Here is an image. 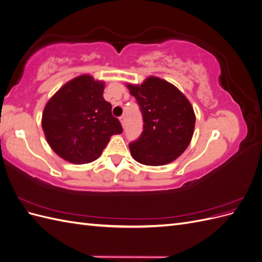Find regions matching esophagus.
<instances>
[{"label":"esophagus","instance_id":"1","mask_svg":"<svg viewBox=\"0 0 262 262\" xmlns=\"http://www.w3.org/2000/svg\"><path fill=\"white\" fill-rule=\"evenodd\" d=\"M119 120H120L121 122V125L124 126V122H125V116H121L120 118H119Z\"/></svg>","mask_w":262,"mask_h":262}]
</instances>
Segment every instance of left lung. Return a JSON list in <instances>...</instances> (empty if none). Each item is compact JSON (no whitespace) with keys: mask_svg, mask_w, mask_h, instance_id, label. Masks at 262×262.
<instances>
[{"mask_svg":"<svg viewBox=\"0 0 262 262\" xmlns=\"http://www.w3.org/2000/svg\"><path fill=\"white\" fill-rule=\"evenodd\" d=\"M143 116V132L129 145L133 160L146 166L169 164L191 142L195 115L188 98L175 85L157 76L142 84L126 83Z\"/></svg>","mask_w":262,"mask_h":262,"instance_id":"left-lung-1","label":"left lung"}]
</instances>
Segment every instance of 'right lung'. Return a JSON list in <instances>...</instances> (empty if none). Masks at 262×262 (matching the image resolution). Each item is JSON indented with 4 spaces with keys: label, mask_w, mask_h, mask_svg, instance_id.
Masks as SVG:
<instances>
[{
    "label": "right lung",
    "mask_w": 262,
    "mask_h": 262,
    "mask_svg": "<svg viewBox=\"0 0 262 262\" xmlns=\"http://www.w3.org/2000/svg\"><path fill=\"white\" fill-rule=\"evenodd\" d=\"M105 82L90 74L67 82L47 102L41 125L53 152L72 164L94 162L121 124L104 99Z\"/></svg>",
    "instance_id": "1"
}]
</instances>
